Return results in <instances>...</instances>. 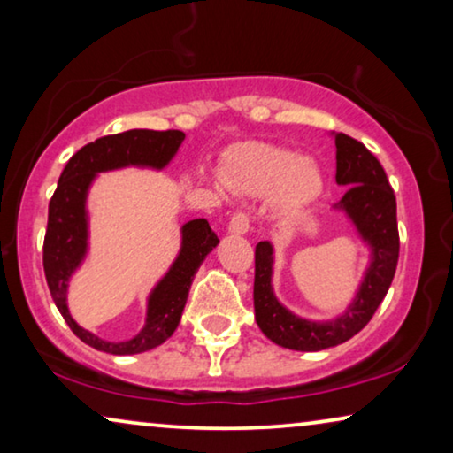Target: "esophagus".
<instances>
[{"label": "esophagus", "mask_w": 453, "mask_h": 453, "mask_svg": "<svg viewBox=\"0 0 453 453\" xmlns=\"http://www.w3.org/2000/svg\"><path fill=\"white\" fill-rule=\"evenodd\" d=\"M226 231L231 234H245L247 231H250V216H247L245 212L233 214V219L228 220Z\"/></svg>", "instance_id": "esophagus-1"}]
</instances>
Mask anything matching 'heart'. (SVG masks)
<instances>
[{"instance_id": "b5f03b06", "label": "heart", "mask_w": 453, "mask_h": 453, "mask_svg": "<svg viewBox=\"0 0 453 453\" xmlns=\"http://www.w3.org/2000/svg\"><path fill=\"white\" fill-rule=\"evenodd\" d=\"M225 181L253 197L276 194V208L284 216L303 212L324 191V175L311 158L272 144L241 148L228 165Z\"/></svg>"}]
</instances>
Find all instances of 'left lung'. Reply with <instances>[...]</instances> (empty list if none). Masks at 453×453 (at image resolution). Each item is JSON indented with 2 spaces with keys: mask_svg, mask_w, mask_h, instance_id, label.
Returning a JSON list of instances; mask_svg holds the SVG:
<instances>
[{
  "mask_svg": "<svg viewBox=\"0 0 453 453\" xmlns=\"http://www.w3.org/2000/svg\"><path fill=\"white\" fill-rule=\"evenodd\" d=\"M336 142V183L346 194L334 203V212L346 216L357 237L367 247L369 262L349 307L330 319H309L290 311L274 293V245L259 241L256 247L253 307L259 330L282 349L318 352L350 340L363 330L381 305L398 265V222L395 197L386 171L361 142L346 134H332Z\"/></svg>",
  "mask_w": 453,
  "mask_h": 453,
  "instance_id": "left-lung-1",
  "label": "left lung"
}]
</instances>
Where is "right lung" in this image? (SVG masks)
<instances>
[{
	"label": "right lung",
	"instance_id": "obj_1",
	"mask_svg": "<svg viewBox=\"0 0 453 453\" xmlns=\"http://www.w3.org/2000/svg\"><path fill=\"white\" fill-rule=\"evenodd\" d=\"M185 134L179 129L154 132V129H127V132L104 135L90 142L67 160L61 173L58 189L49 202V222L42 245V268L51 290V296L64 315L72 332L92 349L109 355H140L157 349L166 338L173 336L194 276L210 251L219 245V237L212 233L206 219H194L181 226V247L173 259L165 276L154 284L146 299V321L134 338L123 342L98 338L96 334L84 330L72 318L67 307L70 280L88 257L90 250V216L88 194L98 173L135 169L163 171L175 158Z\"/></svg>",
	"mask_w": 453,
	"mask_h": 453
}]
</instances>
